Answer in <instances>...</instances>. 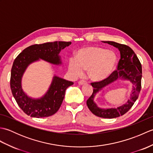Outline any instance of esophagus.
<instances>
[{
  "mask_svg": "<svg viewBox=\"0 0 153 153\" xmlns=\"http://www.w3.org/2000/svg\"><path fill=\"white\" fill-rule=\"evenodd\" d=\"M78 84L79 85H86L87 82H85V81H79L78 82Z\"/></svg>",
  "mask_w": 153,
  "mask_h": 153,
  "instance_id": "1",
  "label": "esophagus"
}]
</instances>
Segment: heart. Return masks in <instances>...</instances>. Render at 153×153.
Segmentation results:
<instances>
[{"label": "heart", "instance_id": "1", "mask_svg": "<svg viewBox=\"0 0 153 153\" xmlns=\"http://www.w3.org/2000/svg\"><path fill=\"white\" fill-rule=\"evenodd\" d=\"M116 54L97 46H88L77 51L76 58L69 60L68 69L74 77H78L87 70V75L93 82H100L111 76L117 65Z\"/></svg>", "mask_w": 153, "mask_h": 153}]
</instances>
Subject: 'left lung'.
Listing matches in <instances>:
<instances>
[{"label":"left lung","mask_w":153,"mask_h":153,"mask_svg":"<svg viewBox=\"0 0 153 153\" xmlns=\"http://www.w3.org/2000/svg\"><path fill=\"white\" fill-rule=\"evenodd\" d=\"M118 48L120 53L117 70L114 71L108 79L100 82L91 83L93 92L87 100V105L93 114L104 118H114L126 114L137 100L141 87L142 67L137 56L131 48L125 45L114 41H102ZM124 80L130 81L133 84L131 98L126 103L117 108H100L94 101L96 95L99 92H103L116 81Z\"/></svg>","instance_id":"8db88e82"}]
</instances>
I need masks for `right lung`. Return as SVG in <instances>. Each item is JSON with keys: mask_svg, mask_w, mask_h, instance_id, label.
<instances>
[{"mask_svg": "<svg viewBox=\"0 0 153 153\" xmlns=\"http://www.w3.org/2000/svg\"><path fill=\"white\" fill-rule=\"evenodd\" d=\"M71 44V42L54 41L33 45L25 48L16 58L12 65L10 88L18 106L27 115L33 118H44L54 114L62 103L65 91L74 83L54 75L47 92L39 98L29 97L22 89V77L30 64L40 60L60 66V51Z\"/></svg>", "mask_w": 153, "mask_h": 153, "instance_id": "right-lung-1", "label": "right lung"}]
</instances>
